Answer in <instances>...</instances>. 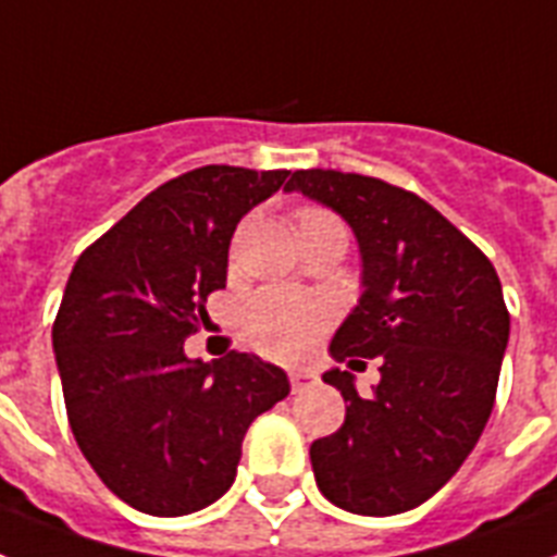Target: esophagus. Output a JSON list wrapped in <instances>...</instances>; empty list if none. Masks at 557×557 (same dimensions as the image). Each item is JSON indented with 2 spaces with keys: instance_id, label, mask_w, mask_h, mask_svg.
<instances>
[{
  "instance_id": "esophagus-1",
  "label": "esophagus",
  "mask_w": 557,
  "mask_h": 557,
  "mask_svg": "<svg viewBox=\"0 0 557 557\" xmlns=\"http://www.w3.org/2000/svg\"><path fill=\"white\" fill-rule=\"evenodd\" d=\"M288 381H292L294 392H302V388L314 386L320 377L318 372H311V369H292V372H288Z\"/></svg>"
}]
</instances>
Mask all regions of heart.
I'll list each match as a JSON object with an SVG mask.
<instances>
[{
    "label": "heart",
    "instance_id": "b5f03b06",
    "mask_svg": "<svg viewBox=\"0 0 557 557\" xmlns=\"http://www.w3.org/2000/svg\"><path fill=\"white\" fill-rule=\"evenodd\" d=\"M309 214H318V208H302L300 220ZM329 323H332L329 302L286 288L260 292L243 306L239 314V332L248 346L280 360L306 355Z\"/></svg>",
    "mask_w": 557,
    "mask_h": 557
}]
</instances>
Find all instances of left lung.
<instances>
[{"mask_svg": "<svg viewBox=\"0 0 557 557\" xmlns=\"http://www.w3.org/2000/svg\"><path fill=\"white\" fill-rule=\"evenodd\" d=\"M286 191L341 214L360 248L363 292L329 355L381 357L366 397L351 372L323 374L349 406L311 443L318 490L346 512H409L458 472L495 406L509 343L498 271L426 200L374 176L294 171Z\"/></svg>", "mask_w": 557, "mask_h": 557, "instance_id": "8db88e82", "label": "left lung"}]
</instances>
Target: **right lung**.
<instances>
[{
    "mask_svg": "<svg viewBox=\"0 0 557 557\" xmlns=\"http://www.w3.org/2000/svg\"><path fill=\"white\" fill-rule=\"evenodd\" d=\"M288 171L206 165L169 180L85 248L53 323L67 420L108 490L157 518L223 498L257 414L288 395L257 355L202 363L183 343L225 288L243 216Z\"/></svg>",
    "mask_w": 557,
    "mask_h": 557,
    "instance_id": "add662e5",
    "label": "right lung"
}]
</instances>
